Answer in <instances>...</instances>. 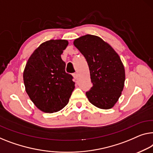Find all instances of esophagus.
<instances>
[{"label":"esophagus","instance_id":"esophagus-1","mask_svg":"<svg viewBox=\"0 0 153 153\" xmlns=\"http://www.w3.org/2000/svg\"><path fill=\"white\" fill-rule=\"evenodd\" d=\"M73 76L75 79H77V77H78V74H77V73H75V74H73Z\"/></svg>","mask_w":153,"mask_h":153}]
</instances>
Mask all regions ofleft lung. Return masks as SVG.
I'll use <instances>...</instances> for the list:
<instances>
[{"label":"left lung","mask_w":153,"mask_h":153,"mask_svg":"<svg viewBox=\"0 0 153 153\" xmlns=\"http://www.w3.org/2000/svg\"><path fill=\"white\" fill-rule=\"evenodd\" d=\"M74 44L89 67L93 86L86 93L88 101L99 108H113L122 95L125 82V69L119 55L97 36H82Z\"/></svg>","instance_id":"obj_1"}]
</instances>
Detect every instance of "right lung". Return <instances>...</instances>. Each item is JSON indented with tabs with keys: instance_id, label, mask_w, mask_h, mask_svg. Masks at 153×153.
Masks as SVG:
<instances>
[{
	"instance_id": "obj_1",
	"label": "right lung",
	"mask_w": 153,
	"mask_h": 153,
	"mask_svg": "<svg viewBox=\"0 0 153 153\" xmlns=\"http://www.w3.org/2000/svg\"><path fill=\"white\" fill-rule=\"evenodd\" d=\"M67 40H50L31 55L23 71L25 91L38 109L47 113L62 110L75 88L73 76L65 72L61 54Z\"/></svg>"
}]
</instances>
